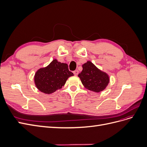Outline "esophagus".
<instances>
[{
  "label": "esophagus",
  "instance_id": "esophagus-1",
  "mask_svg": "<svg viewBox=\"0 0 147 147\" xmlns=\"http://www.w3.org/2000/svg\"><path fill=\"white\" fill-rule=\"evenodd\" d=\"M73 73H74V74L75 75H77L78 74V70H74V71Z\"/></svg>",
  "mask_w": 147,
  "mask_h": 147
}]
</instances>
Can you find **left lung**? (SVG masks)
Segmentation results:
<instances>
[{
  "label": "left lung",
  "instance_id": "left-lung-1",
  "mask_svg": "<svg viewBox=\"0 0 147 147\" xmlns=\"http://www.w3.org/2000/svg\"><path fill=\"white\" fill-rule=\"evenodd\" d=\"M83 70L78 74L82 84L88 90L99 92L103 91L109 83L108 75L102 72L93 64L91 62L82 65Z\"/></svg>",
  "mask_w": 147,
  "mask_h": 147
}]
</instances>
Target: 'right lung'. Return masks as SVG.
I'll list each match as a JSON object with an SVG mask.
<instances>
[{
	"label": "right lung",
	"instance_id": "right-lung-1",
	"mask_svg": "<svg viewBox=\"0 0 147 147\" xmlns=\"http://www.w3.org/2000/svg\"><path fill=\"white\" fill-rule=\"evenodd\" d=\"M74 74L68 68V65L54 59L45 68L37 70L34 77L35 84L38 90L45 94H51L61 89L67 78Z\"/></svg>",
	"mask_w": 147,
	"mask_h": 147
}]
</instances>
